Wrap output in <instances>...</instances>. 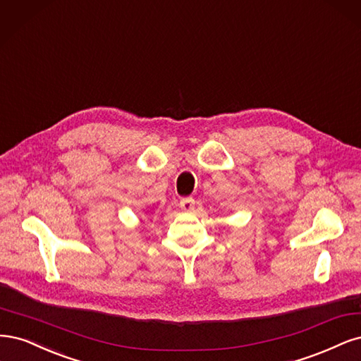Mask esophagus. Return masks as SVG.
I'll return each mask as SVG.
<instances>
[{"instance_id":"obj_1","label":"esophagus","mask_w":361,"mask_h":361,"mask_svg":"<svg viewBox=\"0 0 361 361\" xmlns=\"http://www.w3.org/2000/svg\"><path fill=\"white\" fill-rule=\"evenodd\" d=\"M180 207L183 212H192L195 208V200L193 197H183L180 201Z\"/></svg>"}]
</instances>
